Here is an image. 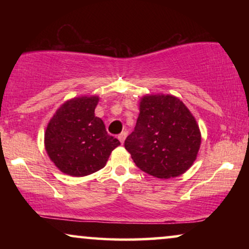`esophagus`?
<instances>
[{"mask_svg": "<svg viewBox=\"0 0 249 249\" xmlns=\"http://www.w3.org/2000/svg\"><path fill=\"white\" fill-rule=\"evenodd\" d=\"M127 135H128V134H127V132H125V131H122V132H121V134L118 136L119 141H120V142H121V144H124V141H125V138H127Z\"/></svg>", "mask_w": 249, "mask_h": 249, "instance_id": "34e87169", "label": "esophagus"}]
</instances>
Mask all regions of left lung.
Segmentation results:
<instances>
[{
	"label": "left lung",
	"instance_id": "obj_1",
	"mask_svg": "<svg viewBox=\"0 0 249 249\" xmlns=\"http://www.w3.org/2000/svg\"><path fill=\"white\" fill-rule=\"evenodd\" d=\"M200 139L196 119L182 101L169 94H147L139 101L137 124L124 147L142 171L170 179L194 164Z\"/></svg>",
	"mask_w": 249,
	"mask_h": 249
}]
</instances>
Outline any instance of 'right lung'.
<instances>
[{
  "instance_id": "obj_1",
  "label": "right lung",
  "mask_w": 249,
  "mask_h": 249,
  "mask_svg": "<svg viewBox=\"0 0 249 249\" xmlns=\"http://www.w3.org/2000/svg\"><path fill=\"white\" fill-rule=\"evenodd\" d=\"M100 97L84 95L61 105L47 124L44 145L47 155L61 172L85 177L103 169L112 151L120 145L95 117Z\"/></svg>"
}]
</instances>
